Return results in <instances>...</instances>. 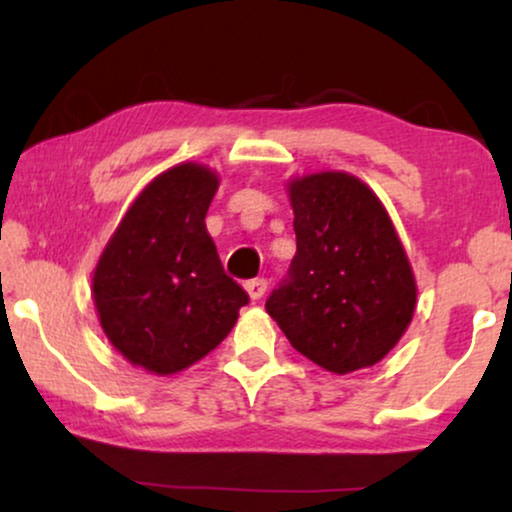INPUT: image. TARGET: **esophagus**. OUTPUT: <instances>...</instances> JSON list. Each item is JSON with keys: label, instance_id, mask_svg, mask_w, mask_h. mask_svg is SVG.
I'll return each instance as SVG.
<instances>
[{"label": "esophagus", "instance_id": "esophagus-1", "mask_svg": "<svg viewBox=\"0 0 512 512\" xmlns=\"http://www.w3.org/2000/svg\"><path fill=\"white\" fill-rule=\"evenodd\" d=\"M244 289H247L251 300H261L265 296V291H268V282H265V279H249V282L244 284Z\"/></svg>", "mask_w": 512, "mask_h": 512}]
</instances>
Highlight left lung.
<instances>
[{"label":"left lung","instance_id":"obj_1","mask_svg":"<svg viewBox=\"0 0 512 512\" xmlns=\"http://www.w3.org/2000/svg\"><path fill=\"white\" fill-rule=\"evenodd\" d=\"M296 256L265 310L335 375L382 361L408 331L417 282L382 200L340 170L289 179Z\"/></svg>","mask_w":512,"mask_h":512}]
</instances>
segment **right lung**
<instances>
[{"label":"right lung","instance_id":"add662e5","mask_svg":"<svg viewBox=\"0 0 512 512\" xmlns=\"http://www.w3.org/2000/svg\"><path fill=\"white\" fill-rule=\"evenodd\" d=\"M221 179L179 163L137 195L93 272L104 335L125 361L174 375L207 356L249 303L219 261L205 216Z\"/></svg>","mask_w":512,"mask_h":512}]
</instances>
